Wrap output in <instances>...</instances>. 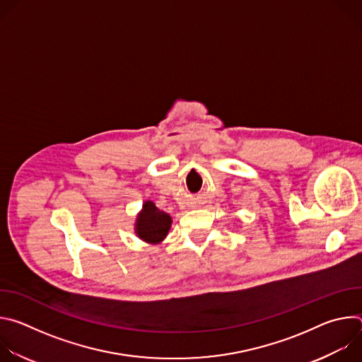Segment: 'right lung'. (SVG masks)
<instances>
[{
    "label": "right lung",
    "instance_id": "1",
    "mask_svg": "<svg viewBox=\"0 0 362 362\" xmlns=\"http://www.w3.org/2000/svg\"><path fill=\"white\" fill-rule=\"evenodd\" d=\"M172 222L170 215L160 211L151 200H146L136 216L134 233L146 243L159 245L166 239Z\"/></svg>",
    "mask_w": 362,
    "mask_h": 362
}]
</instances>
